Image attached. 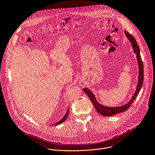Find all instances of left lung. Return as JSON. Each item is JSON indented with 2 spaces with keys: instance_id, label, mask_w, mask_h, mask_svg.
<instances>
[{
  "instance_id": "obj_1",
  "label": "left lung",
  "mask_w": 155,
  "mask_h": 155,
  "mask_svg": "<svg viewBox=\"0 0 155 155\" xmlns=\"http://www.w3.org/2000/svg\"><path fill=\"white\" fill-rule=\"evenodd\" d=\"M125 34L126 35V37L128 38L129 41L132 43V48L134 49V52L137 54V60L138 63V68H139V79H138V83L137 84V90L133 95L132 98H131L130 101L127 103L126 104L120 106V107H106L104 106L97 101L95 97L94 96V94L87 88H84L83 91L87 95L89 98H90L92 104L96 109L97 111L101 114V115L104 117H110L114 115L115 114L125 112L127 110L130 106L132 105V104L134 103V101L137 98L143 83V80H144V67H143V63L141 59V57L140 55V48L138 45L137 41H136L135 38L132 35H131L129 32L127 31L124 30Z\"/></svg>"
}]
</instances>
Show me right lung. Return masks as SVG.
Listing matches in <instances>:
<instances>
[{"instance_id":"1","label":"right lung","mask_w":155,"mask_h":155,"mask_svg":"<svg viewBox=\"0 0 155 155\" xmlns=\"http://www.w3.org/2000/svg\"><path fill=\"white\" fill-rule=\"evenodd\" d=\"M69 109H68V111L66 112V113L65 115H64V116L61 118V120L60 121H58V123H57L54 124V125H55V126H57V125H58V124H61V123H63V122H64V121L67 119L68 117L69 116Z\"/></svg>"}]
</instances>
